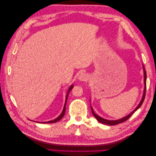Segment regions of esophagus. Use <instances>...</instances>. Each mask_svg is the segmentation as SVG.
I'll return each mask as SVG.
<instances>
[{"label": "esophagus", "instance_id": "esophagus-1", "mask_svg": "<svg viewBox=\"0 0 156 156\" xmlns=\"http://www.w3.org/2000/svg\"><path fill=\"white\" fill-rule=\"evenodd\" d=\"M79 80L82 81H86L88 80V75L86 73H81L79 76Z\"/></svg>", "mask_w": 156, "mask_h": 156}]
</instances>
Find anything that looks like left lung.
I'll return each instance as SVG.
<instances>
[{
	"instance_id": "1",
	"label": "left lung",
	"mask_w": 156,
	"mask_h": 156,
	"mask_svg": "<svg viewBox=\"0 0 156 156\" xmlns=\"http://www.w3.org/2000/svg\"><path fill=\"white\" fill-rule=\"evenodd\" d=\"M143 68H144V84H145V87H144V95H143V97H142V99L141 101H140V103L138 106H137V108L134 110L132 112V113H130L129 115H128L124 117V118L122 119H117V120H114V121H111V120H107V119H103L101 118V117L98 116V115H96L95 113H94L93 110V108H92L91 107V111H92V113L93 114V115L95 116V118L98 119V120L101 122V123L102 124H108V125H111V126H113V125H116V124H120V123H122V122H124L125 121H126L127 119H128L130 117H131L133 114L135 112H136L137 109H138L140 106H142V104L143 103V101H144V98H145V95H146V88H147V85H146V81H147V73H146V70H144V67L143 66Z\"/></svg>"
}]
</instances>
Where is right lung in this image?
Returning <instances> with one entry per match:
<instances>
[{
	"label": "right lung",
	"instance_id": "add662e5",
	"mask_svg": "<svg viewBox=\"0 0 156 156\" xmlns=\"http://www.w3.org/2000/svg\"><path fill=\"white\" fill-rule=\"evenodd\" d=\"M73 88V86L72 85L70 87V88H69V90H68V93H67V95H66V102H65V105H64V107H63V111H62V113H61V114L59 116H58L57 119H54V120H51V121H49V122H43V123H44V124H45V123H55V122H58V120H60L61 119H62L63 118V117L64 116V114H65V112H66V101H67V99H68V94H69V93H70V91L72 90V88Z\"/></svg>",
	"mask_w": 156,
	"mask_h": 156
}]
</instances>
